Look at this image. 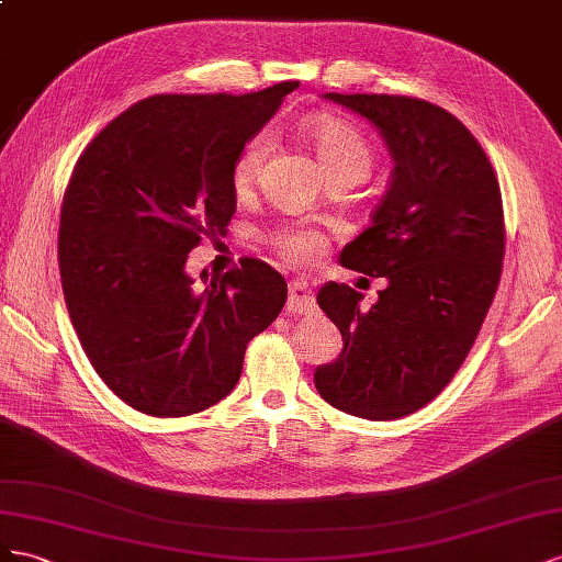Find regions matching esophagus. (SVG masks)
I'll return each mask as SVG.
<instances>
[{"label": "esophagus", "instance_id": "34e87169", "mask_svg": "<svg viewBox=\"0 0 562 562\" xmlns=\"http://www.w3.org/2000/svg\"><path fill=\"white\" fill-rule=\"evenodd\" d=\"M315 308V299L311 294V284L306 278H296L290 282V301L286 311L290 313H311Z\"/></svg>", "mask_w": 562, "mask_h": 562}]
</instances>
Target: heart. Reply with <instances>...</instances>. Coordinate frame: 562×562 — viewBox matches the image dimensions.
<instances>
[{
  "label": "heart",
  "instance_id": "b5f03b06",
  "mask_svg": "<svg viewBox=\"0 0 562 562\" xmlns=\"http://www.w3.org/2000/svg\"><path fill=\"white\" fill-rule=\"evenodd\" d=\"M306 136L325 173L352 171L360 173L364 179L367 171H370L374 159L372 148L350 122L339 117H315L306 126ZM268 148V134H259L247 143L243 153H239L233 167V186L237 192L249 190L254 181L259 179ZM270 243L290 261H306L325 247L323 235L311 228H282L278 233H272Z\"/></svg>",
  "mask_w": 562,
  "mask_h": 562
}]
</instances>
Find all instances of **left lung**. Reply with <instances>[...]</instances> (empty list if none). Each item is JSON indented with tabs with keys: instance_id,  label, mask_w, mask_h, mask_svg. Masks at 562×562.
Wrapping results in <instances>:
<instances>
[{
	"instance_id": "left-lung-1",
	"label": "left lung",
	"mask_w": 562,
	"mask_h": 562,
	"mask_svg": "<svg viewBox=\"0 0 562 562\" xmlns=\"http://www.w3.org/2000/svg\"><path fill=\"white\" fill-rule=\"evenodd\" d=\"M323 99L374 126L393 171L372 226L339 256L389 284L370 308L348 284L317 292L344 350L317 367L315 389L360 419H400L452 381L483 327L502 278V192L485 150L447 110L386 93Z\"/></svg>"
}]
</instances>
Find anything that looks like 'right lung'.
<instances>
[{"instance_id": "obj_1", "label": "right lung", "mask_w": 562, "mask_h": 562, "mask_svg": "<svg viewBox=\"0 0 562 562\" xmlns=\"http://www.w3.org/2000/svg\"><path fill=\"white\" fill-rule=\"evenodd\" d=\"M296 87L150 95L79 157L60 210L63 294L93 370L143 414L216 405L284 306V278L259 259L202 270V284L186 261L202 235L228 233L237 157Z\"/></svg>"}]
</instances>
